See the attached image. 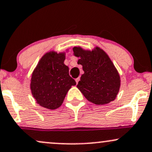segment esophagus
<instances>
[{
	"instance_id": "34e87169",
	"label": "esophagus",
	"mask_w": 152,
	"mask_h": 152,
	"mask_svg": "<svg viewBox=\"0 0 152 152\" xmlns=\"http://www.w3.org/2000/svg\"><path fill=\"white\" fill-rule=\"evenodd\" d=\"M75 80H76V83H78V81H80V78L78 77V78H76V79H75Z\"/></svg>"
}]
</instances>
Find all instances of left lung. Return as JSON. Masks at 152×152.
<instances>
[{
  "label": "left lung",
  "instance_id": "obj_1",
  "mask_svg": "<svg viewBox=\"0 0 152 152\" xmlns=\"http://www.w3.org/2000/svg\"><path fill=\"white\" fill-rule=\"evenodd\" d=\"M74 54L79 57L78 64L83 66L84 74L77 88L85 98L96 105H105L116 98L120 87L118 71L103 49L84 50L79 47L73 48Z\"/></svg>",
  "mask_w": 152,
  "mask_h": 152
}]
</instances>
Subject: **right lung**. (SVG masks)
<instances>
[{
  "instance_id": "1",
  "label": "right lung",
  "mask_w": 152,
  "mask_h": 152,
  "mask_svg": "<svg viewBox=\"0 0 152 152\" xmlns=\"http://www.w3.org/2000/svg\"><path fill=\"white\" fill-rule=\"evenodd\" d=\"M64 60L65 53L47 52L32 73L30 89L37 103L42 107L50 110L59 107L68 91L76 84L69 76Z\"/></svg>"
}]
</instances>
